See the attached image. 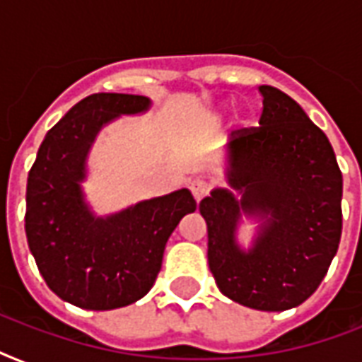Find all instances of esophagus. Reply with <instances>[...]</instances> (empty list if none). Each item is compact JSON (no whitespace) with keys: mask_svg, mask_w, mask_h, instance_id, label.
<instances>
[{"mask_svg":"<svg viewBox=\"0 0 362 362\" xmlns=\"http://www.w3.org/2000/svg\"><path fill=\"white\" fill-rule=\"evenodd\" d=\"M209 182L201 180V178H197V180H193L192 184H189V192H192V195L195 197V201H201V199L209 193Z\"/></svg>","mask_w":362,"mask_h":362,"instance_id":"34e87169","label":"esophagus"}]
</instances>
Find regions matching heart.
Instances as JSON below:
<instances>
[{"label":"heart","instance_id":"b5f03b06","mask_svg":"<svg viewBox=\"0 0 362 362\" xmlns=\"http://www.w3.org/2000/svg\"><path fill=\"white\" fill-rule=\"evenodd\" d=\"M214 120H221V112H216Z\"/></svg>","mask_w":362,"mask_h":362}]
</instances>
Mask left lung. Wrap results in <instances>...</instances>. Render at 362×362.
<instances>
[{
    "label": "left lung",
    "mask_w": 362,
    "mask_h": 362,
    "mask_svg": "<svg viewBox=\"0 0 362 362\" xmlns=\"http://www.w3.org/2000/svg\"><path fill=\"white\" fill-rule=\"evenodd\" d=\"M259 127L233 133L227 184L199 203L220 291L263 312L303 304L320 287L342 235V173L323 131L274 86H259ZM259 223L238 244L241 218Z\"/></svg>",
    "instance_id": "left-lung-1"
}]
</instances>
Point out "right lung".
<instances>
[{
  "mask_svg": "<svg viewBox=\"0 0 362 362\" xmlns=\"http://www.w3.org/2000/svg\"><path fill=\"white\" fill-rule=\"evenodd\" d=\"M150 105L144 95H88L48 131L28 176L25 237L37 269L62 300L78 308L115 310L144 297L161 270L165 244L197 209L186 187L109 216L88 204L82 182L95 136Z\"/></svg>",
  "mask_w": 362,
  "mask_h": 362,
  "instance_id": "obj_1",
  "label": "right lung"
}]
</instances>
